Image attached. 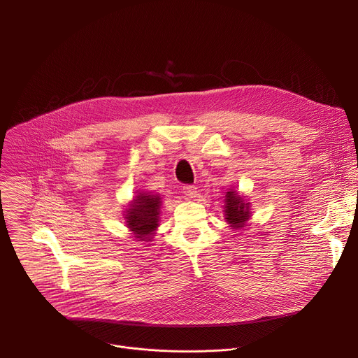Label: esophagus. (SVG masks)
<instances>
[{
	"mask_svg": "<svg viewBox=\"0 0 358 358\" xmlns=\"http://www.w3.org/2000/svg\"><path fill=\"white\" fill-rule=\"evenodd\" d=\"M182 192H184V195H185L187 198H189V199H192V198H195V196L198 195L196 187H194V185H185V187H182Z\"/></svg>",
	"mask_w": 358,
	"mask_h": 358,
	"instance_id": "34e87169",
	"label": "esophagus"
}]
</instances>
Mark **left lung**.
<instances>
[{
	"mask_svg": "<svg viewBox=\"0 0 358 358\" xmlns=\"http://www.w3.org/2000/svg\"><path fill=\"white\" fill-rule=\"evenodd\" d=\"M224 218L232 229H242L248 225L250 218V202L245 195H241L236 189L228 188L225 192Z\"/></svg>",
	"mask_w": 358,
	"mask_h": 358,
	"instance_id": "obj_1",
	"label": "left lung"
}]
</instances>
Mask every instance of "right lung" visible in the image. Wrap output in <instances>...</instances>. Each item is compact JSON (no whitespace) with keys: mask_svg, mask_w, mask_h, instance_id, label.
<instances>
[{"mask_svg":"<svg viewBox=\"0 0 358 358\" xmlns=\"http://www.w3.org/2000/svg\"><path fill=\"white\" fill-rule=\"evenodd\" d=\"M163 198L160 194L137 191L124 210L126 227L133 236L141 242H151L155 236L162 214Z\"/></svg>","mask_w":358,"mask_h":358,"instance_id":"1","label":"right lung"}]
</instances>
